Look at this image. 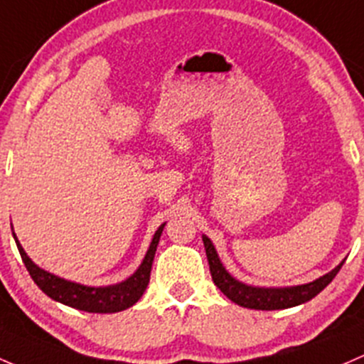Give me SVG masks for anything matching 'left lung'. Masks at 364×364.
<instances>
[{
  "label": "left lung",
  "instance_id": "left-lung-1",
  "mask_svg": "<svg viewBox=\"0 0 364 364\" xmlns=\"http://www.w3.org/2000/svg\"><path fill=\"white\" fill-rule=\"evenodd\" d=\"M203 245L207 250V259L210 264V273H212V280L228 298L240 306L254 310H282L291 309V306L301 305V303L310 301L316 298L317 294L331 282L340 272L342 261L336 268L328 272L326 275L319 277V279L312 280L309 284H299V286H289V287H259V286H250V284L240 282L235 279L224 264L220 263L219 254H217L215 247H213L212 240L207 235H203Z\"/></svg>",
  "mask_w": 364,
  "mask_h": 364
}]
</instances>
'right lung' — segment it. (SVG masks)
<instances>
[{
  "mask_svg": "<svg viewBox=\"0 0 364 364\" xmlns=\"http://www.w3.org/2000/svg\"><path fill=\"white\" fill-rule=\"evenodd\" d=\"M164 226H166V223L157 228L151 245L147 249V254H145L144 261L138 266L136 272L127 277L126 280H122V282L112 284V286H84V284L61 279V277L54 275V273L47 272V269L33 263L31 257L22 249L15 233L14 240L17 243V249L21 252V257L24 261L26 268H28L29 275L48 298L63 303V305H68L71 309L84 310V312L114 314L133 306L147 289L149 280H151L152 261H154L157 243H159Z\"/></svg>",
  "mask_w": 364,
  "mask_h": 364,
  "instance_id": "1",
  "label": "right lung"
}]
</instances>
